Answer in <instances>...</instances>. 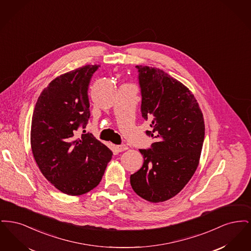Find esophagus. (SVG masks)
Wrapping results in <instances>:
<instances>
[{
	"instance_id": "34e87169",
	"label": "esophagus",
	"mask_w": 251,
	"mask_h": 251,
	"mask_svg": "<svg viewBox=\"0 0 251 251\" xmlns=\"http://www.w3.org/2000/svg\"><path fill=\"white\" fill-rule=\"evenodd\" d=\"M116 150H117L118 151H120V152H122V151H127V150H128V147H127L125 144H122V145H118V146L116 147Z\"/></svg>"
}]
</instances>
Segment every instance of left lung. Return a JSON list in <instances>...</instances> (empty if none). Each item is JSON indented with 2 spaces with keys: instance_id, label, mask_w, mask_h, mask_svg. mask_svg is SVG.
Listing matches in <instances>:
<instances>
[{
  "instance_id": "8db88e82",
  "label": "left lung",
  "mask_w": 251,
  "mask_h": 251,
  "mask_svg": "<svg viewBox=\"0 0 251 251\" xmlns=\"http://www.w3.org/2000/svg\"><path fill=\"white\" fill-rule=\"evenodd\" d=\"M141 89V114L155 138L143 155L142 167L131 174V187L151 202L176 196L194 175L202 150L205 125L191 91L162 70L136 66Z\"/></svg>"
}]
</instances>
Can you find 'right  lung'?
<instances>
[{"instance_id":"right-lung-1","label":"right lung","mask_w":251,"mask_h":251,"mask_svg":"<svg viewBox=\"0 0 251 251\" xmlns=\"http://www.w3.org/2000/svg\"><path fill=\"white\" fill-rule=\"evenodd\" d=\"M99 65H87L52 80L37 99L31 147L43 176L65 194L79 196L100 183L113 152L92 133L75 137L90 118L88 87Z\"/></svg>"}]
</instances>
